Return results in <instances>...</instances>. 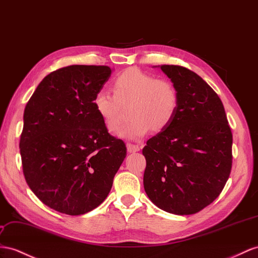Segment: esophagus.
Segmentation results:
<instances>
[{"mask_svg":"<svg viewBox=\"0 0 258 258\" xmlns=\"http://www.w3.org/2000/svg\"><path fill=\"white\" fill-rule=\"evenodd\" d=\"M126 147H127V151L128 153H136V151H140L141 147L138 146V145H134L132 143H127L126 144Z\"/></svg>","mask_w":258,"mask_h":258,"instance_id":"34e87169","label":"esophagus"}]
</instances>
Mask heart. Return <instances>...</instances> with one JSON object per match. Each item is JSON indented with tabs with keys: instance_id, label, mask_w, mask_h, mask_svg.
Listing matches in <instances>:
<instances>
[{
	"instance_id": "b5f03b06",
	"label": "heart",
	"mask_w": 258,
	"mask_h": 258,
	"mask_svg": "<svg viewBox=\"0 0 258 258\" xmlns=\"http://www.w3.org/2000/svg\"><path fill=\"white\" fill-rule=\"evenodd\" d=\"M113 92L97 91L92 103L110 132L120 127L123 107L131 104L128 115L132 120L118 132V135L128 140H140L151 128L159 132L168 127L179 109V92L172 82L138 69H130L118 75L113 82Z\"/></svg>"
}]
</instances>
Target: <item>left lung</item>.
<instances>
[{
    "label": "left lung",
    "mask_w": 258,
    "mask_h": 258,
    "mask_svg": "<svg viewBox=\"0 0 258 258\" xmlns=\"http://www.w3.org/2000/svg\"><path fill=\"white\" fill-rule=\"evenodd\" d=\"M179 92L176 115L147 141L145 192L156 206L174 215L201 211L220 195L232 168V133L223 104L196 73L161 65Z\"/></svg>",
    "instance_id": "1"
}]
</instances>
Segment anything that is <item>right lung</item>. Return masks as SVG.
I'll return each instance as SVG.
<instances>
[{"label": "right lung", "mask_w": 258, "mask_h": 258, "mask_svg": "<svg viewBox=\"0 0 258 258\" xmlns=\"http://www.w3.org/2000/svg\"><path fill=\"white\" fill-rule=\"evenodd\" d=\"M111 73L105 65L58 69L26 104L19 141L25 180L58 213L78 216L98 207L126 157L124 142L109 134L92 103Z\"/></svg>", "instance_id": "add662e5"}]
</instances>
